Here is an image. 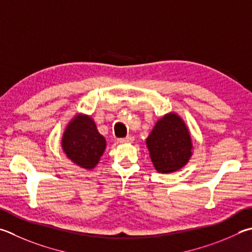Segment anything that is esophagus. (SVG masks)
I'll return each instance as SVG.
<instances>
[{
	"label": "esophagus",
	"mask_w": 252,
	"mask_h": 252,
	"mask_svg": "<svg viewBox=\"0 0 252 252\" xmlns=\"http://www.w3.org/2000/svg\"><path fill=\"white\" fill-rule=\"evenodd\" d=\"M133 141H134L133 135H127V136H126V138H122V139L118 140L119 143H132Z\"/></svg>",
	"instance_id": "1"
}]
</instances>
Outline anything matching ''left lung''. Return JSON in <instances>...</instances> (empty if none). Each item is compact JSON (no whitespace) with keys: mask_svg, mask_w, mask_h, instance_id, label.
Returning <instances> with one entry per match:
<instances>
[{"mask_svg":"<svg viewBox=\"0 0 252 252\" xmlns=\"http://www.w3.org/2000/svg\"><path fill=\"white\" fill-rule=\"evenodd\" d=\"M146 145L155 170L163 174L184 166L193 149L185 122L175 113L159 119L146 139Z\"/></svg>","mask_w":252,"mask_h":252,"instance_id":"obj_1","label":"left lung"}]
</instances>
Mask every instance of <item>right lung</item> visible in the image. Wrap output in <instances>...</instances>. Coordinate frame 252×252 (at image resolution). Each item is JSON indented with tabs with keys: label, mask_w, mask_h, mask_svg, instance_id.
<instances>
[{
	"label": "right lung",
	"mask_w": 252,
	"mask_h": 252,
	"mask_svg": "<svg viewBox=\"0 0 252 252\" xmlns=\"http://www.w3.org/2000/svg\"><path fill=\"white\" fill-rule=\"evenodd\" d=\"M62 146L67 158L80 167L91 170L97 165L106 149V139L99 133L88 116L72 119L63 132Z\"/></svg>",
	"instance_id": "add662e5"
}]
</instances>
